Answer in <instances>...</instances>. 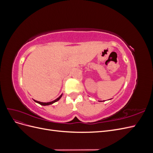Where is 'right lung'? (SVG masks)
Instances as JSON below:
<instances>
[{
    "mask_svg": "<svg viewBox=\"0 0 153 153\" xmlns=\"http://www.w3.org/2000/svg\"><path fill=\"white\" fill-rule=\"evenodd\" d=\"M62 94L60 96L59 98H57L56 100H55L54 101H50V102H48V103H43V102H40V101H36V100H34V101H35V102H36V103H39V104H40L41 105H43V106H45V105H51V104H53V103H55V102H56V101H59L60 99H61V98L62 97Z\"/></svg>",
    "mask_w": 153,
    "mask_h": 153,
    "instance_id": "1",
    "label": "right lung"
}]
</instances>
